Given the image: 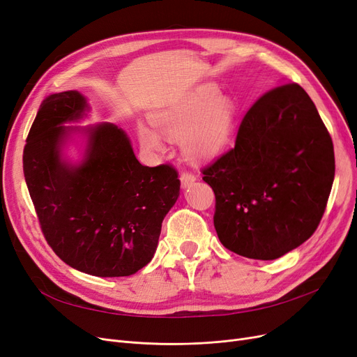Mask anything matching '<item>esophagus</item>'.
<instances>
[{
    "instance_id": "34e87169",
    "label": "esophagus",
    "mask_w": 357,
    "mask_h": 357,
    "mask_svg": "<svg viewBox=\"0 0 357 357\" xmlns=\"http://www.w3.org/2000/svg\"><path fill=\"white\" fill-rule=\"evenodd\" d=\"M195 180H196V176L193 173H190V171H183V173L180 174V181H181L183 188H189L192 183H195Z\"/></svg>"
}]
</instances>
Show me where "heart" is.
<instances>
[{
  "label": "heart",
  "instance_id": "heart-1",
  "mask_svg": "<svg viewBox=\"0 0 357 357\" xmlns=\"http://www.w3.org/2000/svg\"><path fill=\"white\" fill-rule=\"evenodd\" d=\"M233 119L235 103L227 96H220L211 82L198 85L152 115L153 124L168 137L183 136V151L193 161H205L223 149L230 139ZM139 139L146 149H164V137L153 127L139 124Z\"/></svg>",
  "mask_w": 357,
  "mask_h": 357
}]
</instances>
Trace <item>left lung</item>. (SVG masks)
Returning <instances> with one entry per match:
<instances>
[{"instance_id":"left-lung-1","label":"left lung","mask_w":357,"mask_h":357,"mask_svg":"<svg viewBox=\"0 0 357 357\" xmlns=\"http://www.w3.org/2000/svg\"><path fill=\"white\" fill-rule=\"evenodd\" d=\"M215 195L220 242L254 260H275L321 223L335 174L334 144L298 84L268 90L245 114L235 147L202 168Z\"/></svg>"}]
</instances>
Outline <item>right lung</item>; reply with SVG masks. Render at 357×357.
Instances as JSON below:
<instances>
[{"label":"right lung","instance_id":"right-lung-1","mask_svg":"<svg viewBox=\"0 0 357 357\" xmlns=\"http://www.w3.org/2000/svg\"><path fill=\"white\" fill-rule=\"evenodd\" d=\"M87 102L78 91L48 96L23 149V173L43 235L56 255L79 272L130 276L152 260L162 220L180 195L177 169L142 165L127 134L114 124L89 127L79 165L61 159Z\"/></svg>","mask_w":357,"mask_h":357}]
</instances>
